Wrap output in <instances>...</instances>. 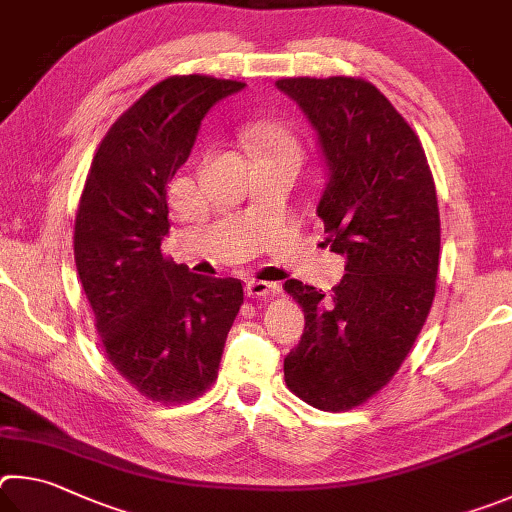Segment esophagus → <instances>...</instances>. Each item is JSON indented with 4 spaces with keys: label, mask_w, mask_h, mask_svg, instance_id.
<instances>
[{
    "label": "esophagus",
    "mask_w": 512,
    "mask_h": 512,
    "mask_svg": "<svg viewBox=\"0 0 512 512\" xmlns=\"http://www.w3.org/2000/svg\"><path fill=\"white\" fill-rule=\"evenodd\" d=\"M245 292H247L249 299H265V297H272V294L279 292V285L251 279V281L245 283Z\"/></svg>",
    "instance_id": "1"
}]
</instances>
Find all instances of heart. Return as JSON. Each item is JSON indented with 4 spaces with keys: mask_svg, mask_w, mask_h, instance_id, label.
Returning <instances> with one entry per match:
<instances>
[{
    "mask_svg": "<svg viewBox=\"0 0 512 512\" xmlns=\"http://www.w3.org/2000/svg\"><path fill=\"white\" fill-rule=\"evenodd\" d=\"M245 139L256 157H265V155L297 157L299 155L297 134H294L290 125L283 121L267 119V121L251 123L245 130Z\"/></svg>",
    "mask_w": 512,
    "mask_h": 512,
    "instance_id": "heart-1",
    "label": "heart"
}]
</instances>
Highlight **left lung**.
Returning a JSON list of instances; mask_svg holds the SVG:
<instances>
[{
	"mask_svg": "<svg viewBox=\"0 0 512 512\" xmlns=\"http://www.w3.org/2000/svg\"><path fill=\"white\" fill-rule=\"evenodd\" d=\"M317 132L328 184L317 213L346 274L324 294L297 279L285 292L306 312L285 384L321 411L364 405L396 375L436 294L441 218L418 134L364 78H281Z\"/></svg>",
	"mask_w": 512,
	"mask_h": 512,
	"instance_id": "left-lung-1",
	"label": "left lung"
}]
</instances>
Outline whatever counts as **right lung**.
Returning a JSON list of instances; mask_svg holds the SVG:
<instances>
[{
  "instance_id": "1",
  "label": "right lung",
  "mask_w": 512,
  "mask_h": 512,
  "mask_svg": "<svg viewBox=\"0 0 512 512\" xmlns=\"http://www.w3.org/2000/svg\"><path fill=\"white\" fill-rule=\"evenodd\" d=\"M242 87L202 74L150 87L107 130L80 195L74 258L94 326L107 360L152 402H188L211 387L242 306L238 279L193 274L161 254L166 186L204 114Z\"/></svg>"
}]
</instances>
